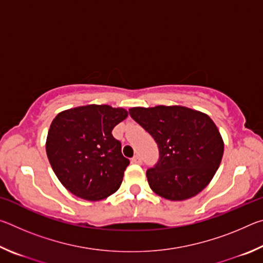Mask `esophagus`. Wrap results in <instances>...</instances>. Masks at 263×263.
Listing matches in <instances>:
<instances>
[{
    "mask_svg": "<svg viewBox=\"0 0 263 263\" xmlns=\"http://www.w3.org/2000/svg\"><path fill=\"white\" fill-rule=\"evenodd\" d=\"M132 162H133V163H138V164H140V163H141V158H140V155H139V154L135 155V157L132 158Z\"/></svg>",
    "mask_w": 263,
    "mask_h": 263,
    "instance_id": "1",
    "label": "esophagus"
}]
</instances>
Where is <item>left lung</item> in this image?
I'll return each instance as SVG.
<instances>
[{"instance_id": "1", "label": "left lung", "mask_w": 263, "mask_h": 263, "mask_svg": "<svg viewBox=\"0 0 263 263\" xmlns=\"http://www.w3.org/2000/svg\"><path fill=\"white\" fill-rule=\"evenodd\" d=\"M128 112L158 144L159 161L146 172L155 194L185 201L210 183L221 162L224 141L206 114L182 105L136 106Z\"/></svg>"}]
</instances>
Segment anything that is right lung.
<instances>
[{
	"label": "right lung",
	"mask_w": 263,
	"mask_h": 263,
	"mask_svg": "<svg viewBox=\"0 0 263 263\" xmlns=\"http://www.w3.org/2000/svg\"><path fill=\"white\" fill-rule=\"evenodd\" d=\"M127 115L123 108L89 104L55 116L47 133L46 153L53 172L69 193L96 202L119 189L130 161L111 132Z\"/></svg>",
	"instance_id": "1"
}]
</instances>
